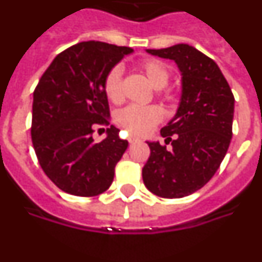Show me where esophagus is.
<instances>
[{
	"instance_id": "1",
	"label": "esophagus",
	"mask_w": 262,
	"mask_h": 262,
	"mask_svg": "<svg viewBox=\"0 0 262 262\" xmlns=\"http://www.w3.org/2000/svg\"><path fill=\"white\" fill-rule=\"evenodd\" d=\"M139 140H140V139L136 138V136H133V135H129V136H128V142L131 143V144H134V143L139 142Z\"/></svg>"
}]
</instances>
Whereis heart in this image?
<instances>
[{
  "label": "heart",
  "instance_id": "1",
  "mask_svg": "<svg viewBox=\"0 0 262 262\" xmlns=\"http://www.w3.org/2000/svg\"><path fill=\"white\" fill-rule=\"evenodd\" d=\"M142 71L147 76L148 81L156 90L164 89L169 82V69L163 62L157 60H147L142 64ZM105 93L113 102H118L122 98V68L114 67L105 78ZM163 118L159 107L155 106H127L117 115V122L129 134L145 135L151 131Z\"/></svg>",
  "mask_w": 262,
  "mask_h": 262
}]
</instances>
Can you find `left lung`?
Returning a JSON list of instances; mask_svg holds the SVG:
<instances>
[{
  "mask_svg": "<svg viewBox=\"0 0 262 262\" xmlns=\"http://www.w3.org/2000/svg\"><path fill=\"white\" fill-rule=\"evenodd\" d=\"M173 60L181 73V96L174 117L160 131V142H147L151 156L143 168V181L161 198H182L200 190L223 161L232 138L235 98L212 59L189 45L145 50Z\"/></svg>",
  "mask_w": 262,
  "mask_h": 262,
  "instance_id": "1",
  "label": "left lung"
}]
</instances>
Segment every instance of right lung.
I'll use <instances>...</instances> for the list:
<instances>
[{
  "label": "right lung",
  "instance_id": "right-lung-1",
  "mask_svg": "<svg viewBox=\"0 0 262 262\" xmlns=\"http://www.w3.org/2000/svg\"><path fill=\"white\" fill-rule=\"evenodd\" d=\"M128 47L82 41L59 53L43 73L32 99L31 139L41 169L59 189L94 196L110 187L128 147L111 124L93 139L96 124H110L105 78Z\"/></svg>",
  "mask_w": 262,
  "mask_h": 262
}]
</instances>
